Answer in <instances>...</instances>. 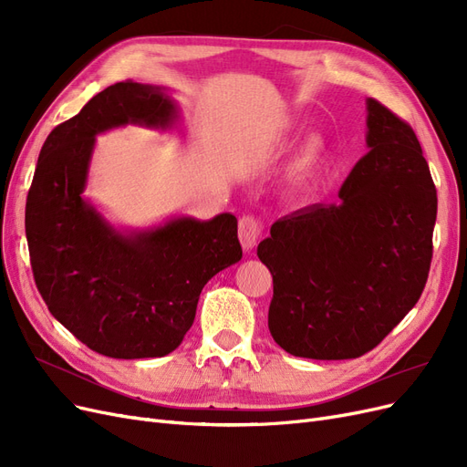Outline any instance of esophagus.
<instances>
[{
  "instance_id": "esophagus-1",
  "label": "esophagus",
  "mask_w": 467,
  "mask_h": 467,
  "mask_svg": "<svg viewBox=\"0 0 467 467\" xmlns=\"http://www.w3.org/2000/svg\"><path fill=\"white\" fill-rule=\"evenodd\" d=\"M261 235H263V222L257 216L247 214L244 218H239V242H242L245 251L255 249Z\"/></svg>"
}]
</instances>
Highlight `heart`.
Wrapping results in <instances>:
<instances>
[{"label":"heart","mask_w":467,"mask_h":467,"mask_svg":"<svg viewBox=\"0 0 467 467\" xmlns=\"http://www.w3.org/2000/svg\"><path fill=\"white\" fill-rule=\"evenodd\" d=\"M321 150H323V140L319 136L309 138L306 146H304V150H302V153L298 155V160H296V173H298V175L307 173L309 169H312L316 165V161L319 160Z\"/></svg>","instance_id":"heart-1"}]
</instances>
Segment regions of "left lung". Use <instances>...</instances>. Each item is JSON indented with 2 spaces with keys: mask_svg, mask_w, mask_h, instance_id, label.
Masks as SVG:
<instances>
[{
  "mask_svg": "<svg viewBox=\"0 0 467 467\" xmlns=\"http://www.w3.org/2000/svg\"><path fill=\"white\" fill-rule=\"evenodd\" d=\"M368 109L370 151L352 167L338 204H314L273 223L257 255L273 275L268 329L286 352L358 358L378 347L427 285L436 189L411 126Z\"/></svg>",
  "mask_w": 467,
  "mask_h": 467,
  "instance_id": "left-lung-1",
  "label": "left lung"
}]
</instances>
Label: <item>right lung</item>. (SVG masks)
<instances>
[{"mask_svg": "<svg viewBox=\"0 0 467 467\" xmlns=\"http://www.w3.org/2000/svg\"><path fill=\"white\" fill-rule=\"evenodd\" d=\"M175 120L165 89L115 83L48 134L26 196L25 232L42 300L83 345L110 358L175 350L206 282L244 255L234 214L122 234L81 196L97 134L129 122L169 129Z\"/></svg>", "mask_w": 467, "mask_h": 467, "instance_id": "obj_1", "label": "right lung"}]
</instances>
